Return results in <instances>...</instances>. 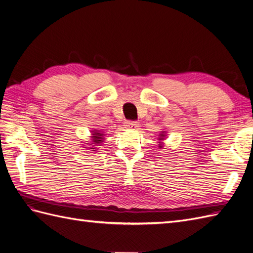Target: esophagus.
<instances>
[{
	"label": "esophagus",
	"mask_w": 253,
	"mask_h": 253,
	"mask_svg": "<svg viewBox=\"0 0 253 253\" xmlns=\"http://www.w3.org/2000/svg\"><path fill=\"white\" fill-rule=\"evenodd\" d=\"M126 127H131V128H137V127H138V122L129 120V121H126Z\"/></svg>",
	"instance_id": "obj_1"
}]
</instances>
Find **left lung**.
<instances>
[{"mask_svg":"<svg viewBox=\"0 0 253 253\" xmlns=\"http://www.w3.org/2000/svg\"><path fill=\"white\" fill-rule=\"evenodd\" d=\"M162 136H163V137H164V136H165V135H162Z\"/></svg>","mask_w":253,"mask_h":253,"instance_id":"obj_1","label":"left lung"}]
</instances>
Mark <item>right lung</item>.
Segmentation results:
<instances>
[{"instance_id":"1","label":"right lung","mask_w":253,"mask_h":253,"mask_svg":"<svg viewBox=\"0 0 253 253\" xmlns=\"http://www.w3.org/2000/svg\"><path fill=\"white\" fill-rule=\"evenodd\" d=\"M94 134H93V141L91 142H95V143H93V144H96V143H102V136H103V134H101V133H98V131H96V132H93ZM90 149H93V148H90ZM94 151V150H93Z\"/></svg>"}]
</instances>
